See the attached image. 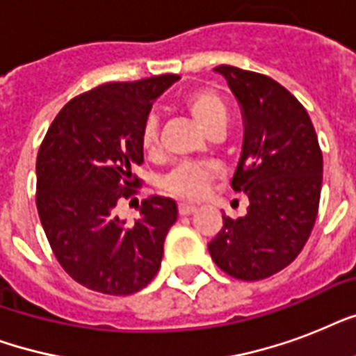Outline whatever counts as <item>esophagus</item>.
<instances>
[{
  "label": "esophagus",
  "mask_w": 356,
  "mask_h": 356,
  "mask_svg": "<svg viewBox=\"0 0 356 356\" xmlns=\"http://www.w3.org/2000/svg\"><path fill=\"white\" fill-rule=\"evenodd\" d=\"M197 211V207L194 203H188V201H181L179 203V212L183 214V216H190V214H194Z\"/></svg>",
  "instance_id": "esophagus-1"
}]
</instances>
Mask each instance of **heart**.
<instances>
[{
  "label": "heart",
  "instance_id": "b5f03b06",
  "mask_svg": "<svg viewBox=\"0 0 356 356\" xmlns=\"http://www.w3.org/2000/svg\"><path fill=\"white\" fill-rule=\"evenodd\" d=\"M184 107L207 134L214 131H223L227 125L229 111L225 102L218 92L211 88H197L184 97ZM142 149L145 153H155L159 147V123L156 120H145L142 134H140ZM220 175V168L211 162H184L179 164L168 173L164 179V186L168 192L179 197H200L203 195L209 184Z\"/></svg>",
  "mask_w": 356,
  "mask_h": 356
}]
</instances>
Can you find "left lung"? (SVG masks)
Listing matches in <instances>:
<instances>
[{
    "label": "left lung",
    "instance_id": "obj_1",
    "mask_svg": "<svg viewBox=\"0 0 356 356\" xmlns=\"http://www.w3.org/2000/svg\"><path fill=\"white\" fill-rule=\"evenodd\" d=\"M240 103L243 144L231 181L248 195V214H223L209 243L218 268L240 281H260L296 260L314 227L321 194V156L305 107L268 75L216 66Z\"/></svg>",
    "mask_w": 356,
    "mask_h": 356
}]
</instances>
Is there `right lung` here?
Instances as JSON below:
<instances>
[{
  "label": "right lung",
  "mask_w": 356,
  "mask_h": 356,
  "mask_svg": "<svg viewBox=\"0 0 356 356\" xmlns=\"http://www.w3.org/2000/svg\"><path fill=\"white\" fill-rule=\"evenodd\" d=\"M179 75L107 83L74 97L47 129L36 156V209L42 227L74 281L129 296L147 286L161 268L164 240L177 205L151 195L140 218L116 216L120 200L138 186L133 168L144 162L140 134L151 105Z\"/></svg>",
  "instance_id": "add662e5"
}]
</instances>
